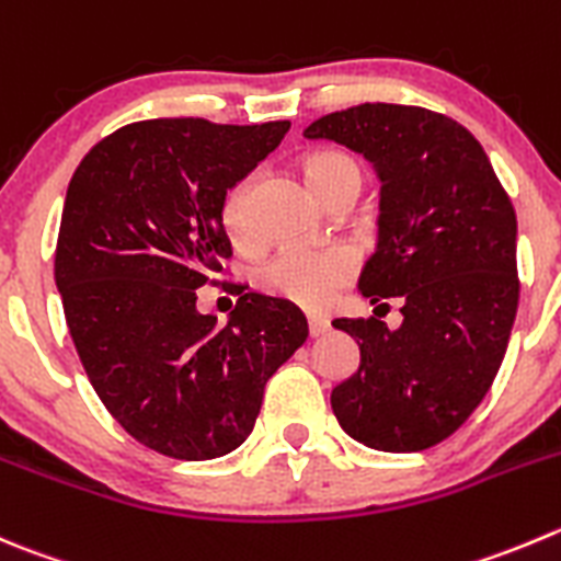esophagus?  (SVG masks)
Instances as JSON below:
<instances>
[{"label":"esophagus","mask_w":561,"mask_h":561,"mask_svg":"<svg viewBox=\"0 0 561 561\" xmlns=\"http://www.w3.org/2000/svg\"><path fill=\"white\" fill-rule=\"evenodd\" d=\"M307 329H309V336H312V340H318V336H323L325 331H329V320L314 314V318L307 320Z\"/></svg>","instance_id":"1"}]
</instances>
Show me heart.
I'll list each match as a JSON object with an SVG mask.
<instances>
[{
	"instance_id": "obj_1",
	"label": "heart",
	"mask_w": 561,
	"mask_h": 561,
	"mask_svg": "<svg viewBox=\"0 0 561 561\" xmlns=\"http://www.w3.org/2000/svg\"><path fill=\"white\" fill-rule=\"evenodd\" d=\"M304 172L318 192L329 199L340 188H362L364 172L356 156L345 150H318L304 159ZM221 225L238 247H252L257 241L247 214V183H238L225 194L221 203ZM353 276V257L342 249H301L290 247L260 265L257 287L268 296L282 298L304 309H320L345 287Z\"/></svg>"
}]
</instances>
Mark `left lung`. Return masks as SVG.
I'll return each mask as SVG.
<instances>
[{
	"mask_svg": "<svg viewBox=\"0 0 561 561\" xmlns=\"http://www.w3.org/2000/svg\"><path fill=\"white\" fill-rule=\"evenodd\" d=\"M307 139L362 153L380 178L378 249L358 290L400 298L397 329L336 318L362 364L331 391L342 431L380 453L453 436L491 389L518 309L513 203L485 150L447 114L362 103L314 119Z\"/></svg>",
	"mask_w": 561,
	"mask_h": 561,
	"instance_id": "1",
	"label": "left lung"
}]
</instances>
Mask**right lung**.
<instances>
[{
	"instance_id": "1",
	"label": "right lung",
	"mask_w": 561,
	"mask_h": 561,
	"mask_svg": "<svg viewBox=\"0 0 561 561\" xmlns=\"http://www.w3.org/2000/svg\"><path fill=\"white\" fill-rule=\"evenodd\" d=\"M287 128L142 119L70 178L54 279L76 353L119 427L167 458L241 447L268 378L309 334L301 309L260 293H243L225 325L197 312V287L232 254L225 194Z\"/></svg>"
}]
</instances>
